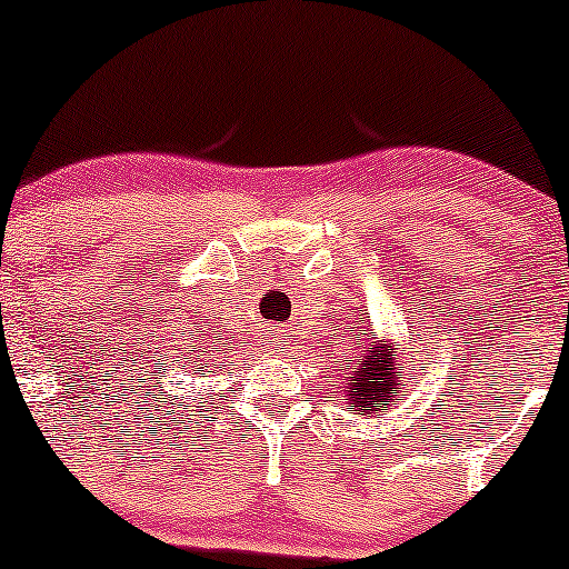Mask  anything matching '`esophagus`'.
Returning a JSON list of instances; mask_svg holds the SVG:
<instances>
[{"mask_svg":"<svg viewBox=\"0 0 569 569\" xmlns=\"http://www.w3.org/2000/svg\"><path fill=\"white\" fill-rule=\"evenodd\" d=\"M278 343H280V338H274V336L267 338V349H274V352H278Z\"/></svg>","mask_w":569,"mask_h":569,"instance_id":"esophagus-1","label":"esophagus"}]
</instances>
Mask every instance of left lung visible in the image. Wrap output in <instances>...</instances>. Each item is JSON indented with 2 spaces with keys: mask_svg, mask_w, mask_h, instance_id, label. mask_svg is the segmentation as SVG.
<instances>
[{
  "mask_svg": "<svg viewBox=\"0 0 569 569\" xmlns=\"http://www.w3.org/2000/svg\"><path fill=\"white\" fill-rule=\"evenodd\" d=\"M366 336V332H363ZM399 346L400 352L392 349ZM405 349L399 341L393 347L388 338L382 341H369L360 347V355H355L352 377L343 382V399H347V410L366 416V412L393 410L396 401L407 396V375L416 369V360L401 358Z\"/></svg>",
  "mask_w": 569,
  "mask_h": 569,
  "instance_id": "8db88e82",
  "label": "left lung"
}]
</instances>
